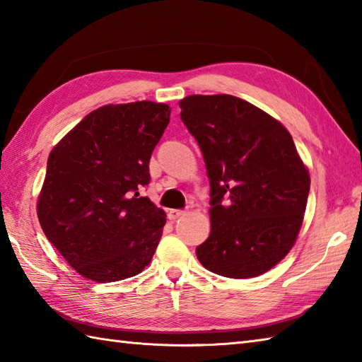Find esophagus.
<instances>
[{
  "label": "esophagus",
  "instance_id": "34e87169",
  "mask_svg": "<svg viewBox=\"0 0 362 362\" xmlns=\"http://www.w3.org/2000/svg\"><path fill=\"white\" fill-rule=\"evenodd\" d=\"M185 213H187L185 210H169V213H168V218L171 219V221H175L177 218L183 216V214H185Z\"/></svg>",
  "mask_w": 362,
  "mask_h": 362
}]
</instances>
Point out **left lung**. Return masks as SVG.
Masks as SVG:
<instances>
[{"label":"left lung","mask_w":362,"mask_h":362,"mask_svg":"<svg viewBox=\"0 0 362 362\" xmlns=\"http://www.w3.org/2000/svg\"><path fill=\"white\" fill-rule=\"evenodd\" d=\"M210 179L209 240L201 264L228 279H252L288 255L303 222L310 173L280 121L232 95L179 103Z\"/></svg>","instance_id":"8db88e82"}]
</instances>
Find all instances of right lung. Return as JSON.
I'll list each match as a JSON object with an SVG mask.
<instances>
[{"mask_svg":"<svg viewBox=\"0 0 362 362\" xmlns=\"http://www.w3.org/2000/svg\"><path fill=\"white\" fill-rule=\"evenodd\" d=\"M166 104L136 101L90 112L49 153L37 214L48 241L96 283L140 274L163 233L165 211L140 191L169 122Z\"/></svg>","mask_w":362,"mask_h":362,"instance_id":"right-lung-1","label":"right lung"}]
</instances>
